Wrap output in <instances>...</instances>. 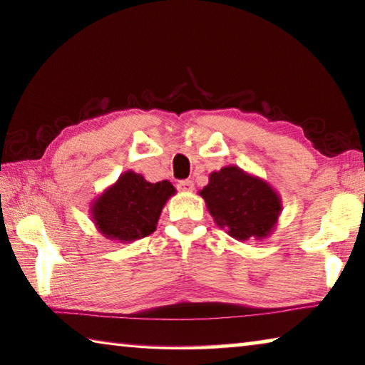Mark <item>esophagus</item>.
Returning <instances> with one entry per match:
<instances>
[{
	"label": "esophagus",
	"mask_w": 365,
	"mask_h": 365,
	"mask_svg": "<svg viewBox=\"0 0 365 365\" xmlns=\"http://www.w3.org/2000/svg\"><path fill=\"white\" fill-rule=\"evenodd\" d=\"M177 187L180 191H185V193H191V191L195 190V183H193V180H182V182H178Z\"/></svg>",
	"instance_id": "34e87169"
}]
</instances>
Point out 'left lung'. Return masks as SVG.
<instances>
[{
  "instance_id": "left-lung-1",
  "label": "left lung",
  "mask_w": 365,
  "mask_h": 365,
  "mask_svg": "<svg viewBox=\"0 0 365 365\" xmlns=\"http://www.w3.org/2000/svg\"><path fill=\"white\" fill-rule=\"evenodd\" d=\"M215 224L230 237L246 242L269 237L279 220L282 201L262 178L246 174L237 165H227L209 175L200 191Z\"/></svg>"
}]
</instances>
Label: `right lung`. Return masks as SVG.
<instances>
[{
    "label": "right lung",
    "instance_id": "right-lung-1",
    "mask_svg": "<svg viewBox=\"0 0 365 365\" xmlns=\"http://www.w3.org/2000/svg\"><path fill=\"white\" fill-rule=\"evenodd\" d=\"M175 188L168 180L151 183L128 170L91 205V217L104 237L130 243L156 230L160 211Z\"/></svg>",
    "mask_w": 365,
    "mask_h": 365
}]
</instances>
